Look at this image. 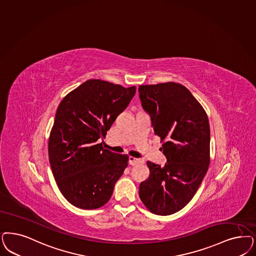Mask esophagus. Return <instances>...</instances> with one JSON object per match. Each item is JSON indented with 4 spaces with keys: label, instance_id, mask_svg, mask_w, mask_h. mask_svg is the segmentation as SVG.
<instances>
[{
    "label": "esophagus",
    "instance_id": "esophagus-1",
    "mask_svg": "<svg viewBox=\"0 0 256 256\" xmlns=\"http://www.w3.org/2000/svg\"><path fill=\"white\" fill-rule=\"evenodd\" d=\"M128 162H130V164H132V166H136V164H138L144 162V160L142 159H138V158L130 157V158H128Z\"/></svg>",
    "mask_w": 256,
    "mask_h": 256
}]
</instances>
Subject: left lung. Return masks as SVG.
<instances>
[{"label": "left lung", "mask_w": 256, "mask_h": 256, "mask_svg": "<svg viewBox=\"0 0 256 256\" xmlns=\"http://www.w3.org/2000/svg\"><path fill=\"white\" fill-rule=\"evenodd\" d=\"M139 94L168 160L162 168L146 162L150 176L141 182L139 196L151 212L172 214L193 198L209 168L208 116L190 90L178 83L141 85Z\"/></svg>", "instance_id": "obj_1"}]
</instances>
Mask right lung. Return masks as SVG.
<instances>
[{
  "mask_svg": "<svg viewBox=\"0 0 256 256\" xmlns=\"http://www.w3.org/2000/svg\"><path fill=\"white\" fill-rule=\"evenodd\" d=\"M136 87L90 80L62 99L48 142L49 162L64 198L80 209L106 204L128 156L104 150L106 132L128 106Z\"/></svg>",
  "mask_w": 256,
  "mask_h": 256,
  "instance_id": "add662e5",
  "label": "right lung"
}]
</instances>
